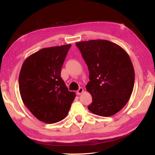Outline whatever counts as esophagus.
Returning a JSON list of instances; mask_svg holds the SVG:
<instances>
[{
  "instance_id": "esophagus-1",
  "label": "esophagus",
  "mask_w": 155,
  "mask_h": 155,
  "mask_svg": "<svg viewBox=\"0 0 155 155\" xmlns=\"http://www.w3.org/2000/svg\"><path fill=\"white\" fill-rule=\"evenodd\" d=\"M83 88H81V87H80L79 88L78 90L77 91V92H76V94L78 95H79V94H82L83 92Z\"/></svg>"
}]
</instances>
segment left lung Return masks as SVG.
I'll use <instances>...</instances> for the list:
<instances>
[{"mask_svg":"<svg viewBox=\"0 0 155 155\" xmlns=\"http://www.w3.org/2000/svg\"><path fill=\"white\" fill-rule=\"evenodd\" d=\"M89 71L87 91L92 102L88 109L101 116H110L127 104L134 85V70L128 54L107 40L76 43Z\"/></svg>","mask_w":155,"mask_h":155,"instance_id":"obj_1","label":"left lung"}]
</instances>
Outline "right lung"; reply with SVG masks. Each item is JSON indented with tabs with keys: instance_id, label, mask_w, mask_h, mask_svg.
Here are the masks:
<instances>
[{
	"instance_id": "obj_1",
	"label": "right lung",
	"mask_w": 155,
	"mask_h": 155,
	"mask_svg": "<svg viewBox=\"0 0 155 155\" xmlns=\"http://www.w3.org/2000/svg\"><path fill=\"white\" fill-rule=\"evenodd\" d=\"M70 46L43 48L27 58L22 65L18 87L22 101L33 115L46 124L63 120L76 97L61 77Z\"/></svg>"
}]
</instances>
